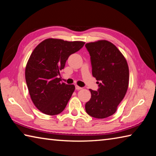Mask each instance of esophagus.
<instances>
[{"instance_id":"obj_1","label":"esophagus","mask_w":156,"mask_h":156,"mask_svg":"<svg viewBox=\"0 0 156 156\" xmlns=\"http://www.w3.org/2000/svg\"><path fill=\"white\" fill-rule=\"evenodd\" d=\"M76 89L77 90H82V87H79V86H78V85H76Z\"/></svg>"}]
</instances>
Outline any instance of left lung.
Masks as SVG:
<instances>
[{"label": "left lung", "mask_w": 156, "mask_h": 156, "mask_svg": "<svg viewBox=\"0 0 156 156\" xmlns=\"http://www.w3.org/2000/svg\"><path fill=\"white\" fill-rule=\"evenodd\" d=\"M91 56L92 75L99 81L98 91L90 89L91 98L85 104L89 115L104 119L115 114L126 94L129 69L125 57L112 43L98 40L85 44Z\"/></svg>", "instance_id": "left-lung-1"}]
</instances>
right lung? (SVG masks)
Masks as SVG:
<instances>
[{
    "mask_svg": "<svg viewBox=\"0 0 156 156\" xmlns=\"http://www.w3.org/2000/svg\"><path fill=\"white\" fill-rule=\"evenodd\" d=\"M85 42L49 38L34 49L25 71L26 81L34 105L46 115L61 113L75 90L73 85L61 82L60 71L69 55L82 48Z\"/></svg>",
    "mask_w": 156,
    "mask_h": 156,
    "instance_id": "right-lung-1",
    "label": "right lung"
}]
</instances>
